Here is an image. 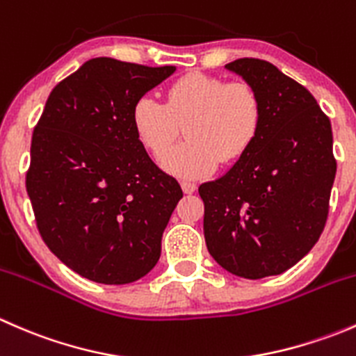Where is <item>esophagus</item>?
<instances>
[{
  "label": "esophagus",
  "mask_w": 356,
  "mask_h": 356,
  "mask_svg": "<svg viewBox=\"0 0 356 356\" xmlns=\"http://www.w3.org/2000/svg\"><path fill=\"white\" fill-rule=\"evenodd\" d=\"M181 188H182V191L186 193V195H193V193L196 191V184H195V182H189V181L181 182Z\"/></svg>",
  "instance_id": "esophagus-1"
}]
</instances>
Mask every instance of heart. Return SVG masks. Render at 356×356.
<instances>
[{
  "instance_id": "obj_1",
  "label": "heart",
  "mask_w": 356,
  "mask_h": 356,
  "mask_svg": "<svg viewBox=\"0 0 356 356\" xmlns=\"http://www.w3.org/2000/svg\"><path fill=\"white\" fill-rule=\"evenodd\" d=\"M182 123L188 143L168 152ZM260 124V98L251 86L227 84L200 72L175 81L165 105L153 96H143L132 108L139 143L155 156L166 151L160 158L161 168L179 179L207 177L217 168L218 158L238 160L254 141Z\"/></svg>"
}]
</instances>
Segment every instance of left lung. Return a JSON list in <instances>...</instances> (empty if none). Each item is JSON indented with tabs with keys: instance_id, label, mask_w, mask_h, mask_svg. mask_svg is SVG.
Masks as SVG:
<instances>
[{
	"instance_id": "left-lung-1",
	"label": "left lung",
	"mask_w": 356,
	"mask_h": 356,
	"mask_svg": "<svg viewBox=\"0 0 356 356\" xmlns=\"http://www.w3.org/2000/svg\"><path fill=\"white\" fill-rule=\"evenodd\" d=\"M254 89L261 124L222 177L203 182V231L213 260L245 279L279 275L314 248L336 177L331 122L308 89L265 60L225 65Z\"/></svg>"
}]
</instances>
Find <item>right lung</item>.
Masks as SVG:
<instances>
[{
	"label": "right lung",
	"mask_w": 356,
	"mask_h": 356,
	"mask_svg": "<svg viewBox=\"0 0 356 356\" xmlns=\"http://www.w3.org/2000/svg\"><path fill=\"white\" fill-rule=\"evenodd\" d=\"M175 67L92 58L51 91L31 145L25 186L49 250L102 284L145 277L182 189L132 127L136 102Z\"/></svg>",
	"instance_id": "add662e5"
}]
</instances>
